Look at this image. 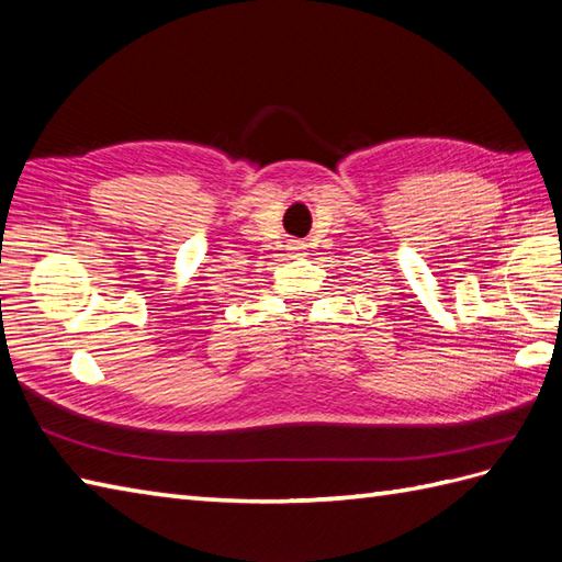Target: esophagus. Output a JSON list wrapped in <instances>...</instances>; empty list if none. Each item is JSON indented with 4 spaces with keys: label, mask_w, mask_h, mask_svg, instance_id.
<instances>
[{
    "label": "esophagus",
    "mask_w": 562,
    "mask_h": 562,
    "mask_svg": "<svg viewBox=\"0 0 562 562\" xmlns=\"http://www.w3.org/2000/svg\"><path fill=\"white\" fill-rule=\"evenodd\" d=\"M290 250H292V254H304V250H306V244L304 241H300V238H290Z\"/></svg>",
    "instance_id": "34e87169"
}]
</instances>
